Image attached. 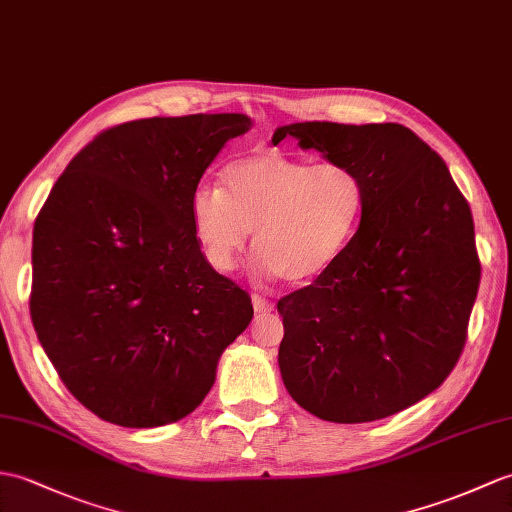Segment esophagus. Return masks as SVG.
<instances>
[{
    "instance_id": "esophagus-1",
    "label": "esophagus",
    "mask_w": 512,
    "mask_h": 512,
    "mask_svg": "<svg viewBox=\"0 0 512 512\" xmlns=\"http://www.w3.org/2000/svg\"><path fill=\"white\" fill-rule=\"evenodd\" d=\"M253 307H255V314H268L275 310V305H272L266 296H261V294H253Z\"/></svg>"
}]
</instances>
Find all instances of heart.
<instances>
[{
  "label": "heart",
  "mask_w": 512,
  "mask_h": 512,
  "mask_svg": "<svg viewBox=\"0 0 512 512\" xmlns=\"http://www.w3.org/2000/svg\"><path fill=\"white\" fill-rule=\"evenodd\" d=\"M362 176L344 163H316L264 150L227 165L222 189L202 183L189 220L211 268L237 266L253 229L266 275L292 285L318 279L347 251L364 211Z\"/></svg>",
  "instance_id": "1"
}]
</instances>
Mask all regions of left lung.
<instances>
[{
  "mask_svg": "<svg viewBox=\"0 0 512 512\" xmlns=\"http://www.w3.org/2000/svg\"><path fill=\"white\" fill-rule=\"evenodd\" d=\"M299 139L362 176L360 227L312 285L277 303L290 397L331 423H368L441 386L467 342L480 285L471 209L445 161L401 124L301 122Z\"/></svg>",
  "mask_w": 512,
  "mask_h": 512,
  "instance_id": "obj_1",
  "label": "left lung"
}]
</instances>
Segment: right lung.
Listing matches in <instances>:
<instances>
[{
  "label": "right lung",
  "mask_w": 512,
  "mask_h": 512,
  "mask_svg": "<svg viewBox=\"0 0 512 512\" xmlns=\"http://www.w3.org/2000/svg\"><path fill=\"white\" fill-rule=\"evenodd\" d=\"M242 113L113 126L69 161L32 233L34 331L82 406L122 427L181 421L207 397L251 296L202 255L189 198Z\"/></svg>",
  "instance_id": "add662e5"
}]
</instances>
